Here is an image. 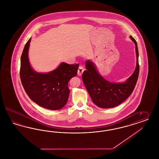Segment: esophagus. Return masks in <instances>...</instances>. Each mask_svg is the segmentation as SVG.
Returning a JSON list of instances; mask_svg holds the SVG:
<instances>
[{
    "mask_svg": "<svg viewBox=\"0 0 159 159\" xmlns=\"http://www.w3.org/2000/svg\"><path fill=\"white\" fill-rule=\"evenodd\" d=\"M83 72H84V69H83L82 66H79V68H78V72H77L78 75V76H81Z\"/></svg>",
    "mask_w": 159,
    "mask_h": 159,
    "instance_id": "1",
    "label": "esophagus"
}]
</instances>
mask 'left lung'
I'll return each mask as SVG.
<instances>
[{"label": "left lung", "mask_w": 159, "mask_h": 159, "mask_svg": "<svg viewBox=\"0 0 159 159\" xmlns=\"http://www.w3.org/2000/svg\"><path fill=\"white\" fill-rule=\"evenodd\" d=\"M135 44L136 66L133 74L124 82H112L102 77L92 61L85 62L86 71L82 78L84 85L93 103L100 108H109L120 105L133 93L139 74V51L135 39L129 36Z\"/></svg>", "instance_id": "left-lung-1"}]
</instances>
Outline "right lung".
Wrapping results in <instances>:
<instances>
[{"label":"right lung","instance_id":"right-lung-1","mask_svg":"<svg viewBox=\"0 0 159 159\" xmlns=\"http://www.w3.org/2000/svg\"><path fill=\"white\" fill-rule=\"evenodd\" d=\"M30 38L20 58V77L26 94L38 106L51 110L61 109L66 104L70 89L69 81L77 75L78 64L62 62L54 70L47 73L35 71L30 64L28 52Z\"/></svg>","mask_w":159,"mask_h":159}]
</instances>
